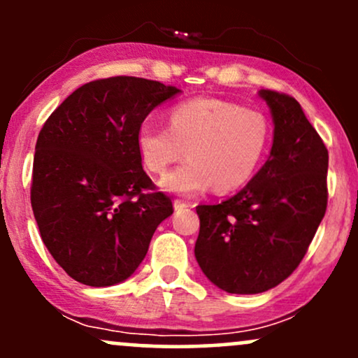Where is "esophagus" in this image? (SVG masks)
Here are the masks:
<instances>
[{"mask_svg": "<svg viewBox=\"0 0 358 358\" xmlns=\"http://www.w3.org/2000/svg\"><path fill=\"white\" fill-rule=\"evenodd\" d=\"M173 207H175V210H182V208L190 207V203L182 202V200H175V202H173Z\"/></svg>", "mask_w": 358, "mask_h": 358, "instance_id": "34e87169", "label": "esophagus"}]
</instances>
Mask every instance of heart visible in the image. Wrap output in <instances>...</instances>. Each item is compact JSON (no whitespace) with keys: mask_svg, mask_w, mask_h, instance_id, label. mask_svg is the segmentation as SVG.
I'll use <instances>...</instances> for the list:
<instances>
[{"mask_svg":"<svg viewBox=\"0 0 358 358\" xmlns=\"http://www.w3.org/2000/svg\"><path fill=\"white\" fill-rule=\"evenodd\" d=\"M168 124L143 122L136 151L146 170L165 173L187 150L190 159L159 180L163 190L182 196L199 195L213 185L219 192L244 187L264 162L273 138L262 113L210 97L176 104Z\"/></svg>","mask_w":358,"mask_h":358,"instance_id":"1","label":"heart"}]
</instances>
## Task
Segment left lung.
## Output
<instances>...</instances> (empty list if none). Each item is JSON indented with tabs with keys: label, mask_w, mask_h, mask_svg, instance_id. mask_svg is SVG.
Masks as SVG:
<instances>
[{
	"label": "left lung",
	"mask_w": 358,
	"mask_h": 358,
	"mask_svg": "<svg viewBox=\"0 0 358 358\" xmlns=\"http://www.w3.org/2000/svg\"><path fill=\"white\" fill-rule=\"evenodd\" d=\"M274 122L268 162L225 202L199 205L195 257L220 289L257 294L298 268L327 210L328 150L294 97L261 89Z\"/></svg>",
	"instance_id": "left-lung-1"
}]
</instances>
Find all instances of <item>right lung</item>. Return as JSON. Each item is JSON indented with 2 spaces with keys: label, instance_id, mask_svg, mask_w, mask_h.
Here are the masks:
<instances>
[{
  "label": "right lung",
  "instance_id": "add662e5",
  "mask_svg": "<svg viewBox=\"0 0 358 358\" xmlns=\"http://www.w3.org/2000/svg\"><path fill=\"white\" fill-rule=\"evenodd\" d=\"M182 90L141 77H109L73 90L35 146L31 208L57 264L82 285L122 282L173 213L136 151V131Z\"/></svg>",
  "mask_w": 358,
  "mask_h": 358
}]
</instances>
